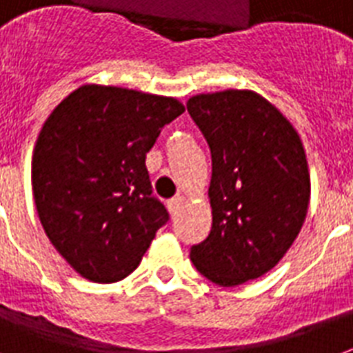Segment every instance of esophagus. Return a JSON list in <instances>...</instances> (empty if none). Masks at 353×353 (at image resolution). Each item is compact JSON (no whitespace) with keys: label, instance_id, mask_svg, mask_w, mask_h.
Returning a JSON list of instances; mask_svg holds the SVG:
<instances>
[{"label":"esophagus","instance_id":"1","mask_svg":"<svg viewBox=\"0 0 353 353\" xmlns=\"http://www.w3.org/2000/svg\"><path fill=\"white\" fill-rule=\"evenodd\" d=\"M183 201H185L183 196H176V198H172L170 201H168V210H170L172 214H177V212H179Z\"/></svg>","mask_w":353,"mask_h":353}]
</instances>
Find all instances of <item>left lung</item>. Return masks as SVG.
Returning <instances> with one entry per match:
<instances>
[{
	"instance_id": "obj_1",
	"label": "left lung",
	"mask_w": 353,
	"mask_h": 353,
	"mask_svg": "<svg viewBox=\"0 0 353 353\" xmlns=\"http://www.w3.org/2000/svg\"><path fill=\"white\" fill-rule=\"evenodd\" d=\"M187 110L212 155V229L190 260L210 282L234 288L273 269L301 232L306 152L293 124L254 91L201 93Z\"/></svg>"
}]
</instances>
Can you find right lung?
Here are the masks:
<instances>
[{"label": "right lung", "instance_id": "add662e5", "mask_svg": "<svg viewBox=\"0 0 353 353\" xmlns=\"http://www.w3.org/2000/svg\"><path fill=\"white\" fill-rule=\"evenodd\" d=\"M183 112L172 97L85 84L43 122L32 196L47 238L80 276L99 284L126 279L168 221L144 161Z\"/></svg>", "mask_w": 353, "mask_h": 353}]
</instances>
